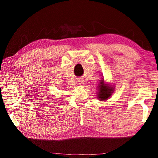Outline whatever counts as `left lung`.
I'll return each instance as SVG.
<instances>
[{"label": "left lung", "mask_w": 158, "mask_h": 158, "mask_svg": "<svg viewBox=\"0 0 158 158\" xmlns=\"http://www.w3.org/2000/svg\"><path fill=\"white\" fill-rule=\"evenodd\" d=\"M97 97L98 100L106 101L111 98L112 93L114 91V85H111L108 83H106L104 79L100 80L98 85Z\"/></svg>", "instance_id": "8db88e82"}]
</instances>
